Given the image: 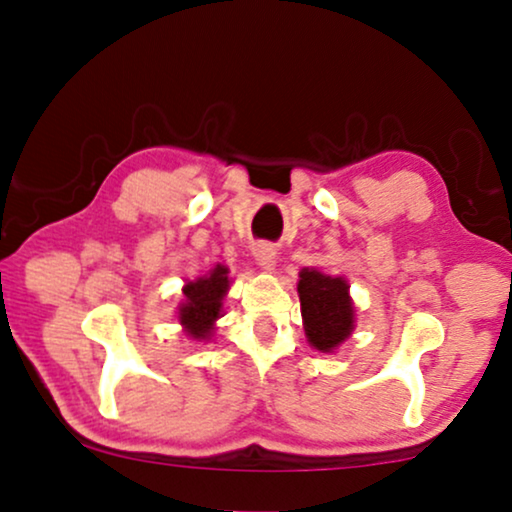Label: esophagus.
<instances>
[{"instance_id":"esophagus-1","label":"esophagus","mask_w":512,"mask_h":512,"mask_svg":"<svg viewBox=\"0 0 512 512\" xmlns=\"http://www.w3.org/2000/svg\"><path fill=\"white\" fill-rule=\"evenodd\" d=\"M254 258H256V263L261 265V268L275 270L277 249L272 247V244H268V242H261V244H256V247H254Z\"/></svg>"}]
</instances>
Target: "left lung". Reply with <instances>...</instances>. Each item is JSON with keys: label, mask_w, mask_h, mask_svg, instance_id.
<instances>
[{"label": "left lung", "mask_w": 512, "mask_h": 512, "mask_svg": "<svg viewBox=\"0 0 512 512\" xmlns=\"http://www.w3.org/2000/svg\"><path fill=\"white\" fill-rule=\"evenodd\" d=\"M298 296L305 335L314 349L333 352L352 335L354 305L345 279L305 268L300 272Z\"/></svg>", "instance_id": "1"}]
</instances>
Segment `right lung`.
Wrapping results in <instances>:
<instances>
[{
  "mask_svg": "<svg viewBox=\"0 0 512 512\" xmlns=\"http://www.w3.org/2000/svg\"><path fill=\"white\" fill-rule=\"evenodd\" d=\"M228 268L216 265L207 277L184 286V303L179 305V324L193 340H207L214 321L221 317V300L228 291Z\"/></svg>",
  "mask_w": 512,
  "mask_h": 512,
  "instance_id": "1",
  "label": "right lung"
}]
</instances>
